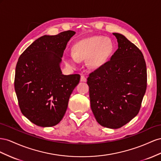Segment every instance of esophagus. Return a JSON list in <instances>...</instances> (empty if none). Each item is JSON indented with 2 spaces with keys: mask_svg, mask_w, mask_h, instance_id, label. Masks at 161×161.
<instances>
[{
  "mask_svg": "<svg viewBox=\"0 0 161 161\" xmlns=\"http://www.w3.org/2000/svg\"><path fill=\"white\" fill-rule=\"evenodd\" d=\"M86 77L84 75H81V77H80V81H83V82H85L86 81Z\"/></svg>",
  "mask_w": 161,
  "mask_h": 161,
  "instance_id": "34e87169",
  "label": "esophagus"
}]
</instances>
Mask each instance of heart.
<instances>
[{"label":"heart","instance_id":"heart-1","mask_svg":"<svg viewBox=\"0 0 161 161\" xmlns=\"http://www.w3.org/2000/svg\"><path fill=\"white\" fill-rule=\"evenodd\" d=\"M112 50L113 46L109 41L94 36L78 42L73 48V53L64 54V61L69 67L75 68L80 61L89 58L90 65L98 67L107 60Z\"/></svg>","mask_w":161,"mask_h":161}]
</instances>
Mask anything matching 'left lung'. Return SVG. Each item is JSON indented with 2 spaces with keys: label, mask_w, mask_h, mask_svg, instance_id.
I'll list each match as a JSON object with an SVG mask.
<instances>
[{
  "label": "left lung",
  "mask_w": 161,
  "mask_h": 161,
  "mask_svg": "<svg viewBox=\"0 0 161 161\" xmlns=\"http://www.w3.org/2000/svg\"><path fill=\"white\" fill-rule=\"evenodd\" d=\"M118 48L88 77L90 107L104 127L118 129L138 113L146 92L147 72L143 54L125 36L113 33Z\"/></svg>",
  "instance_id": "8db88e82"
}]
</instances>
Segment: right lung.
<instances>
[{"instance_id":"add662e5","label":"right lung","mask_w":161,"mask_h":161,"mask_svg":"<svg viewBox=\"0 0 161 161\" xmlns=\"http://www.w3.org/2000/svg\"><path fill=\"white\" fill-rule=\"evenodd\" d=\"M75 32L44 35L32 42L19 59L15 69V90L22 114L35 125H56L67 111L78 74L63 75L61 63L67 42Z\"/></svg>"}]
</instances>
